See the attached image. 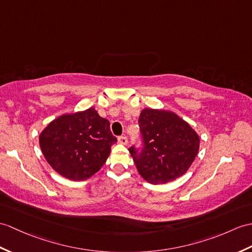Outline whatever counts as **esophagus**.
Segmentation results:
<instances>
[{
	"instance_id": "1",
	"label": "esophagus",
	"mask_w": 252,
	"mask_h": 252,
	"mask_svg": "<svg viewBox=\"0 0 252 252\" xmlns=\"http://www.w3.org/2000/svg\"><path fill=\"white\" fill-rule=\"evenodd\" d=\"M118 142L122 145H126L127 144V138H126V136H120V137H118Z\"/></svg>"
}]
</instances>
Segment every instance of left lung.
<instances>
[{
	"label": "left lung",
	"mask_w": 252,
	"mask_h": 252,
	"mask_svg": "<svg viewBox=\"0 0 252 252\" xmlns=\"http://www.w3.org/2000/svg\"><path fill=\"white\" fill-rule=\"evenodd\" d=\"M138 124L143 149L131 147L128 150L140 176L153 185L166 184L183 176L197 156V133L169 110L145 108Z\"/></svg>",
	"instance_id": "left-lung-1"
}]
</instances>
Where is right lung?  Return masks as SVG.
Here are the masks:
<instances>
[{
	"mask_svg": "<svg viewBox=\"0 0 252 252\" xmlns=\"http://www.w3.org/2000/svg\"><path fill=\"white\" fill-rule=\"evenodd\" d=\"M116 142L109 121L93 107L58 117L39 134V147L49 165L74 181L98 172Z\"/></svg>",
	"mask_w": 252,
	"mask_h": 252,
	"instance_id": "add662e5",
	"label": "right lung"
}]
</instances>
